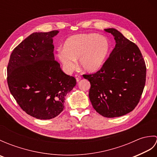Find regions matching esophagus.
I'll return each instance as SVG.
<instances>
[{"label":"esophagus","instance_id":"34e87169","mask_svg":"<svg viewBox=\"0 0 157 157\" xmlns=\"http://www.w3.org/2000/svg\"><path fill=\"white\" fill-rule=\"evenodd\" d=\"M75 79H76V81L78 82L79 80H80L81 78H82L81 76L79 75H78V74L75 75Z\"/></svg>","mask_w":157,"mask_h":157}]
</instances>
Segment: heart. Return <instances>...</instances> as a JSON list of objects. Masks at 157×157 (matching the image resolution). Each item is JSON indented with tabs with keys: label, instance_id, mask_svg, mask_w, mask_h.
Instances as JSON below:
<instances>
[{
	"label": "heart",
	"instance_id": "obj_1",
	"mask_svg": "<svg viewBox=\"0 0 157 157\" xmlns=\"http://www.w3.org/2000/svg\"><path fill=\"white\" fill-rule=\"evenodd\" d=\"M111 49L109 39L95 33L72 36L66 40L63 50H59L56 57L68 70H72L78 59L84 71L95 73L101 69Z\"/></svg>",
	"mask_w": 157,
	"mask_h": 157
}]
</instances>
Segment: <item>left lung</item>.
Listing matches in <instances>:
<instances>
[{
  "mask_svg": "<svg viewBox=\"0 0 157 157\" xmlns=\"http://www.w3.org/2000/svg\"><path fill=\"white\" fill-rule=\"evenodd\" d=\"M116 42L102 67L84 75L90 83L89 98L93 108L105 117L132 111L140 101L146 82V67L138 46L114 28L105 29Z\"/></svg>",
  "mask_w": 157,
  "mask_h": 157,
  "instance_id": "obj_1",
  "label": "left lung"
}]
</instances>
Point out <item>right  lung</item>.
Instances as JSON below:
<instances>
[{
  "label": "right lung",
  "instance_id": "1",
  "mask_svg": "<svg viewBox=\"0 0 157 157\" xmlns=\"http://www.w3.org/2000/svg\"><path fill=\"white\" fill-rule=\"evenodd\" d=\"M58 30L35 32L13 50L7 66L9 90L23 111L51 119L64 109L65 96L76 85L55 60L52 38Z\"/></svg>",
  "mask_w": 157,
  "mask_h": 157
}]
</instances>
